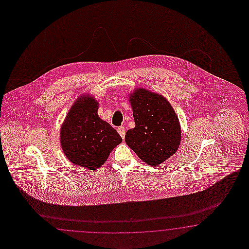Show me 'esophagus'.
Masks as SVG:
<instances>
[{"label":"esophagus","instance_id":"esophagus-1","mask_svg":"<svg viewBox=\"0 0 249 249\" xmlns=\"http://www.w3.org/2000/svg\"><path fill=\"white\" fill-rule=\"evenodd\" d=\"M117 130H118L119 134L121 136V138L124 140V138H125V133H126V128L121 126V127H119V128H118Z\"/></svg>","mask_w":249,"mask_h":249}]
</instances>
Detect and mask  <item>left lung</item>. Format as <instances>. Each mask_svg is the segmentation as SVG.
I'll use <instances>...</instances> for the list:
<instances>
[{
	"mask_svg": "<svg viewBox=\"0 0 249 249\" xmlns=\"http://www.w3.org/2000/svg\"><path fill=\"white\" fill-rule=\"evenodd\" d=\"M135 128L125 142L139 158L156 166L173 156L181 142L178 117L168 100L157 93L137 89L129 96Z\"/></svg>",
	"mask_w": 249,
	"mask_h": 249,
	"instance_id": "1",
	"label": "left lung"
}]
</instances>
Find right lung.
<instances>
[{
    "label": "right lung",
    "instance_id": "1",
    "mask_svg": "<svg viewBox=\"0 0 249 249\" xmlns=\"http://www.w3.org/2000/svg\"><path fill=\"white\" fill-rule=\"evenodd\" d=\"M98 103L83 95L71 107L61 127L62 150L75 165L97 170L122 142L120 134L98 115Z\"/></svg>",
    "mask_w": 249,
    "mask_h": 249
}]
</instances>
